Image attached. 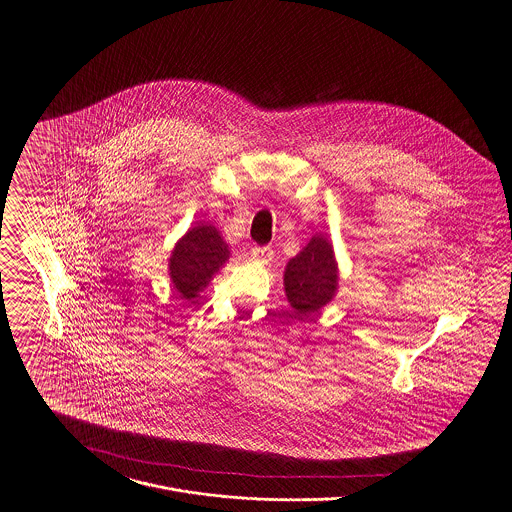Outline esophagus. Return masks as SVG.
<instances>
[{"label": "esophagus", "mask_w": 512, "mask_h": 512, "mask_svg": "<svg viewBox=\"0 0 512 512\" xmlns=\"http://www.w3.org/2000/svg\"><path fill=\"white\" fill-rule=\"evenodd\" d=\"M272 257H274V251L270 247H253L251 249V259L257 263L268 265L272 261Z\"/></svg>", "instance_id": "34e87169"}]
</instances>
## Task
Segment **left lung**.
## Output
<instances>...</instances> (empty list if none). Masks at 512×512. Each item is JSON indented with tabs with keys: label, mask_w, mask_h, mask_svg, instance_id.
<instances>
[{
	"label": "left lung",
	"mask_w": 512,
	"mask_h": 512,
	"mask_svg": "<svg viewBox=\"0 0 512 512\" xmlns=\"http://www.w3.org/2000/svg\"><path fill=\"white\" fill-rule=\"evenodd\" d=\"M286 297L297 315H315L338 292V263L334 247L322 234H315L284 272Z\"/></svg>",
	"instance_id": "8db88e82"
}]
</instances>
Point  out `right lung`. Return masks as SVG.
<instances>
[{
  "label": "right lung",
  "instance_id": "obj_1",
  "mask_svg": "<svg viewBox=\"0 0 512 512\" xmlns=\"http://www.w3.org/2000/svg\"><path fill=\"white\" fill-rule=\"evenodd\" d=\"M230 249L213 224L199 222L190 228L172 249L169 274L176 292L194 299L209 286L213 274L228 261Z\"/></svg>",
  "mask_w": 512,
  "mask_h": 512
}]
</instances>
